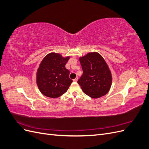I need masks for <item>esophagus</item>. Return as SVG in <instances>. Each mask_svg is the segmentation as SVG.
Wrapping results in <instances>:
<instances>
[{
    "label": "esophagus",
    "mask_w": 149,
    "mask_h": 149,
    "mask_svg": "<svg viewBox=\"0 0 149 149\" xmlns=\"http://www.w3.org/2000/svg\"><path fill=\"white\" fill-rule=\"evenodd\" d=\"M78 78H76L75 79H73V81L74 82H76V81H78Z\"/></svg>",
    "instance_id": "obj_1"
}]
</instances>
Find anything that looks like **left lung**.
I'll list each match as a JSON object with an SVG mask.
<instances>
[{"label": "left lung", "instance_id": "8db88e82", "mask_svg": "<svg viewBox=\"0 0 149 149\" xmlns=\"http://www.w3.org/2000/svg\"><path fill=\"white\" fill-rule=\"evenodd\" d=\"M83 71L78 83L83 91L93 98L102 97L109 91L111 73L105 60L98 53H89L79 58Z\"/></svg>", "mask_w": 149, "mask_h": 149}]
</instances>
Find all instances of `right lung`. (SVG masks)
<instances>
[{
    "mask_svg": "<svg viewBox=\"0 0 149 149\" xmlns=\"http://www.w3.org/2000/svg\"><path fill=\"white\" fill-rule=\"evenodd\" d=\"M70 57H62L60 54L50 53L43 58L37 71V83L43 95L56 98L64 94L73 82L70 71L65 65Z\"/></svg>",
    "mask_w": 149,
    "mask_h": 149,
    "instance_id": "add662e5",
    "label": "right lung"
}]
</instances>
